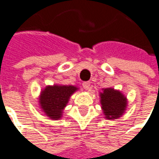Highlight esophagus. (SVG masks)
<instances>
[{"instance_id": "obj_1", "label": "esophagus", "mask_w": 159, "mask_h": 159, "mask_svg": "<svg viewBox=\"0 0 159 159\" xmlns=\"http://www.w3.org/2000/svg\"><path fill=\"white\" fill-rule=\"evenodd\" d=\"M90 82H84V84H83V87H84V89L85 90H88L90 89Z\"/></svg>"}]
</instances>
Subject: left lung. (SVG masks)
Segmentation results:
<instances>
[{
  "label": "left lung",
  "mask_w": 159,
  "mask_h": 159,
  "mask_svg": "<svg viewBox=\"0 0 159 159\" xmlns=\"http://www.w3.org/2000/svg\"><path fill=\"white\" fill-rule=\"evenodd\" d=\"M99 96L101 108L107 120H115L123 114L127 108V98L120 90L103 89Z\"/></svg>",
  "instance_id": "left-lung-1"
}]
</instances>
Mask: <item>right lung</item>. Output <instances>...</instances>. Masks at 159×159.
<instances>
[{
    "label": "right lung",
    "mask_w": 159,
    "mask_h": 159,
    "mask_svg": "<svg viewBox=\"0 0 159 159\" xmlns=\"http://www.w3.org/2000/svg\"><path fill=\"white\" fill-rule=\"evenodd\" d=\"M77 90L73 85H48L39 96L40 108L51 120H60L69 98Z\"/></svg>",
    "instance_id": "add662e5"
}]
</instances>
